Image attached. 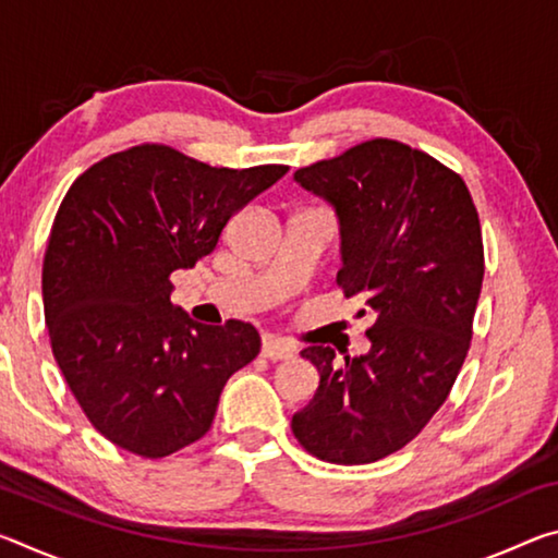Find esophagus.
Here are the masks:
<instances>
[{
    "mask_svg": "<svg viewBox=\"0 0 558 558\" xmlns=\"http://www.w3.org/2000/svg\"><path fill=\"white\" fill-rule=\"evenodd\" d=\"M260 354L266 359H292V354H295V347H292L290 342H286V339H278V337H263V347H260Z\"/></svg>",
    "mask_w": 558,
    "mask_h": 558,
    "instance_id": "1",
    "label": "esophagus"
}]
</instances>
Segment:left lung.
Segmentation results:
<instances>
[{"instance_id": "obj_1", "label": "left lung", "mask_w": 558, "mask_h": 558, "mask_svg": "<svg viewBox=\"0 0 558 558\" xmlns=\"http://www.w3.org/2000/svg\"><path fill=\"white\" fill-rule=\"evenodd\" d=\"M295 182L335 209L337 286L374 325L369 352L342 366L332 347L302 349L319 386L292 433L319 460L366 465L418 436L458 379L485 276L480 219L456 172L396 140L302 167Z\"/></svg>"}]
</instances>
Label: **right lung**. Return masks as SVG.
I'll use <instances>...</instances> for the list:
<instances>
[{"mask_svg":"<svg viewBox=\"0 0 558 558\" xmlns=\"http://www.w3.org/2000/svg\"><path fill=\"white\" fill-rule=\"evenodd\" d=\"M288 172L209 167L165 145L110 155L56 214L41 292L51 349L83 413L118 448L165 458L206 436L256 327L194 323L169 276L209 256L235 211Z\"/></svg>","mask_w":558,"mask_h":558,"instance_id":"right-lung-1","label":"right lung"}]
</instances>
